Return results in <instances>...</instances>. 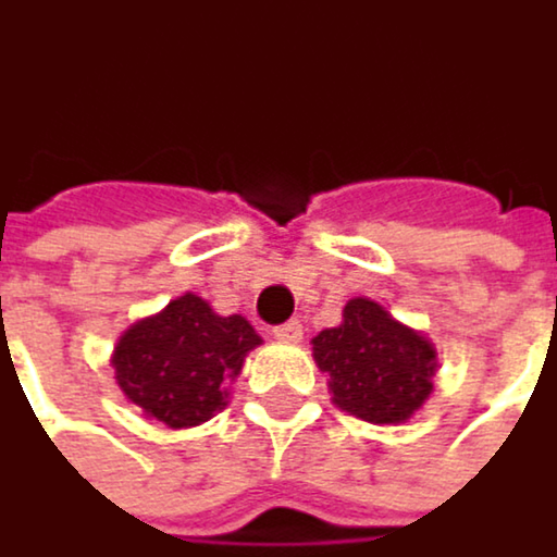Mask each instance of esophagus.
<instances>
[{
    "instance_id": "1",
    "label": "esophagus",
    "mask_w": 557,
    "mask_h": 557,
    "mask_svg": "<svg viewBox=\"0 0 557 557\" xmlns=\"http://www.w3.org/2000/svg\"><path fill=\"white\" fill-rule=\"evenodd\" d=\"M273 339H281V343H300L304 339V323L300 320H290L284 326H273Z\"/></svg>"
}]
</instances>
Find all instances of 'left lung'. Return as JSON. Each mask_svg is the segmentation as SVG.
I'll list each match as a JSON object with an SVG mask.
<instances>
[{
  "label": "left lung",
  "mask_w": 557,
  "mask_h": 557,
  "mask_svg": "<svg viewBox=\"0 0 557 557\" xmlns=\"http://www.w3.org/2000/svg\"><path fill=\"white\" fill-rule=\"evenodd\" d=\"M313 359L336 408L369 424H405L434 392V343L369 297L349 300L343 323L313 339Z\"/></svg>",
  "instance_id": "left-lung-1"
}]
</instances>
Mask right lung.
I'll return each instance as SVG.
<instances>
[{
  "instance_id": "obj_1",
  "label": "right lung",
  "mask_w": 557,
  "mask_h": 557,
  "mask_svg": "<svg viewBox=\"0 0 557 557\" xmlns=\"http://www.w3.org/2000/svg\"><path fill=\"white\" fill-rule=\"evenodd\" d=\"M253 346L260 336L244 317H218L201 297L182 294L120 336L113 372L146 418L195 428L227 405V385Z\"/></svg>"
}]
</instances>
